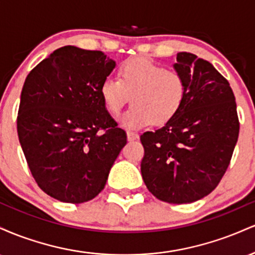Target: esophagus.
Instances as JSON below:
<instances>
[{"instance_id": "obj_1", "label": "esophagus", "mask_w": 255, "mask_h": 255, "mask_svg": "<svg viewBox=\"0 0 255 255\" xmlns=\"http://www.w3.org/2000/svg\"><path fill=\"white\" fill-rule=\"evenodd\" d=\"M127 139H128V141H134V140L139 139V134L134 133V131H131V130H128L127 131Z\"/></svg>"}]
</instances>
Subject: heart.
Here are the masks:
<instances>
[{
  "label": "heart",
  "instance_id": "b5f03b06",
  "mask_svg": "<svg viewBox=\"0 0 255 255\" xmlns=\"http://www.w3.org/2000/svg\"><path fill=\"white\" fill-rule=\"evenodd\" d=\"M99 91L108 111L115 116L131 96V107L120 125L136 130L174 119L184 102L186 84L178 73L146 57H133L120 66L119 79H104Z\"/></svg>",
  "mask_w": 255,
  "mask_h": 255
}]
</instances>
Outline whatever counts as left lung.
<instances>
[{"label":"left lung","mask_w":255,"mask_h":255,"mask_svg":"<svg viewBox=\"0 0 255 255\" xmlns=\"http://www.w3.org/2000/svg\"><path fill=\"white\" fill-rule=\"evenodd\" d=\"M174 69L183 78L186 97L174 119L140 136L145 148L142 180L169 204L200 200L217 187L239 137L235 96L211 63L178 52Z\"/></svg>","instance_id":"left-lung-1"}]
</instances>
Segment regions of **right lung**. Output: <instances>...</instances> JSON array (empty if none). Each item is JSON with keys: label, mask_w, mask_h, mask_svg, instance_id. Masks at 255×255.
<instances>
[{"label": "right lung", "mask_w": 255, "mask_h": 255, "mask_svg": "<svg viewBox=\"0 0 255 255\" xmlns=\"http://www.w3.org/2000/svg\"><path fill=\"white\" fill-rule=\"evenodd\" d=\"M116 62L102 51L57 49L28 73L17 135L43 192L62 203L97 197L127 136L101 96Z\"/></svg>", "instance_id": "add662e5"}]
</instances>
